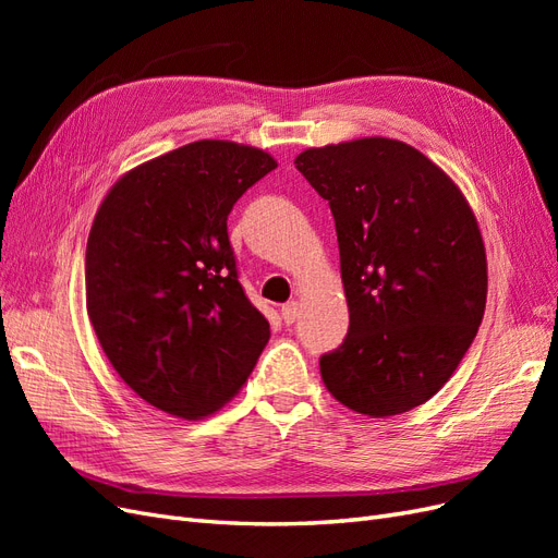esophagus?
I'll return each instance as SVG.
<instances>
[{
  "mask_svg": "<svg viewBox=\"0 0 558 558\" xmlns=\"http://www.w3.org/2000/svg\"><path fill=\"white\" fill-rule=\"evenodd\" d=\"M298 316H300V305H298L295 300H291V302H286V305H281V318H283L286 326L295 324Z\"/></svg>",
  "mask_w": 558,
  "mask_h": 558,
  "instance_id": "esophagus-1",
  "label": "esophagus"
}]
</instances>
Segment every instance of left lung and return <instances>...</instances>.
Wrapping results in <instances>:
<instances>
[{
  "instance_id": "8db88e82",
  "label": "left lung",
  "mask_w": 558,
  "mask_h": 558,
  "mask_svg": "<svg viewBox=\"0 0 558 558\" xmlns=\"http://www.w3.org/2000/svg\"><path fill=\"white\" fill-rule=\"evenodd\" d=\"M295 167L330 205L349 305V332L320 356V377L369 418L410 412L449 381L480 330L477 218L440 167L398 140L307 148Z\"/></svg>"
}]
</instances>
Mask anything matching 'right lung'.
I'll return each instance as SVG.
<instances>
[{
	"instance_id": "add662e5",
	"label": "right lung",
	"mask_w": 558,
	"mask_h": 558,
	"mask_svg": "<svg viewBox=\"0 0 558 558\" xmlns=\"http://www.w3.org/2000/svg\"><path fill=\"white\" fill-rule=\"evenodd\" d=\"M275 167L256 146L199 140L125 172L95 214L90 324L121 379L167 414L221 410L269 340L238 277L228 214Z\"/></svg>"
}]
</instances>
